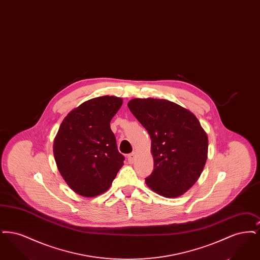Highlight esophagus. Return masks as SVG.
Listing matches in <instances>:
<instances>
[{"mask_svg": "<svg viewBox=\"0 0 260 260\" xmlns=\"http://www.w3.org/2000/svg\"><path fill=\"white\" fill-rule=\"evenodd\" d=\"M135 157H136V152H133V153H131V154L127 155V160H128L129 162H134V161H135Z\"/></svg>", "mask_w": 260, "mask_h": 260, "instance_id": "esophagus-1", "label": "esophagus"}]
</instances>
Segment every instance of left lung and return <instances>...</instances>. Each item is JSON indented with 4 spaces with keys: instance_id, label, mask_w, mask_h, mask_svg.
Segmentation results:
<instances>
[{
    "instance_id": "1",
    "label": "left lung",
    "mask_w": 260,
    "mask_h": 260,
    "mask_svg": "<svg viewBox=\"0 0 260 260\" xmlns=\"http://www.w3.org/2000/svg\"><path fill=\"white\" fill-rule=\"evenodd\" d=\"M127 106L151 138L154 170L146 185L166 198L183 195L208 159V135L197 117L167 99H134Z\"/></svg>"
}]
</instances>
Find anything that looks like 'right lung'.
<instances>
[{
    "label": "right lung",
    "instance_id": "obj_1",
    "mask_svg": "<svg viewBox=\"0 0 260 260\" xmlns=\"http://www.w3.org/2000/svg\"><path fill=\"white\" fill-rule=\"evenodd\" d=\"M122 104L123 99L113 95L85 101L68 113L55 136L57 169L67 185L83 197L107 191L124 165L110 127Z\"/></svg>",
    "mask_w": 260,
    "mask_h": 260
}]
</instances>
